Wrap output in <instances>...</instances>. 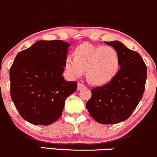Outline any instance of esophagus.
<instances>
[{"label":"esophagus","instance_id":"1","mask_svg":"<svg viewBox=\"0 0 157 157\" xmlns=\"http://www.w3.org/2000/svg\"><path fill=\"white\" fill-rule=\"evenodd\" d=\"M85 86L83 85V84L82 83H78V87H77V89H78V90H82V89H84V88H85Z\"/></svg>","mask_w":157,"mask_h":157}]
</instances>
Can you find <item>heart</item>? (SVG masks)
I'll list each match as a JSON object with an SVG mask.
<instances>
[{
  "mask_svg": "<svg viewBox=\"0 0 157 157\" xmlns=\"http://www.w3.org/2000/svg\"><path fill=\"white\" fill-rule=\"evenodd\" d=\"M121 58L112 46L82 43L74 51V57L68 55L65 60V69L74 77L81 76L87 70V78L93 85L109 83L118 73Z\"/></svg>",
  "mask_w": 157,
  "mask_h": 157,
  "instance_id": "1",
  "label": "heart"
}]
</instances>
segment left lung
I'll return each instance as SVG.
<instances>
[{
	"label": "left lung",
	"instance_id": "8db88e82",
	"mask_svg": "<svg viewBox=\"0 0 157 157\" xmlns=\"http://www.w3.org/2000/svg\"><path fill=\"white\" fill-rule=\"evenodd\" d=\"M120 55L121 67L109 83L92 89L86 108L102 124H114L129 118L143 97L147 67L141 55L119 41L105 42Z\"/></svg>",
	"mask_w": 157,
	"mask_h": 157
}]
</instances>
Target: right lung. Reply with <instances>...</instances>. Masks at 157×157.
I'll list each match as a JSON object with an SVG mask.
<instances>
[{"instance_id": "add662e5", "label": "right lung", "mask_w": 157, "mask_h": 157, "mask_svg": "<svg viewBox=\"0 0 157 157\" xmlns=\"http://www.w3.org/2000/svg\"><path fill=\"white\" fill-rule=\"evenodd\" d=\"M70 44L62 40H40L18 52L10 70L12 100L25 121L49 125L61 116L67 97L76 82L63 77Z\"/></svg>"}]
</instances>
